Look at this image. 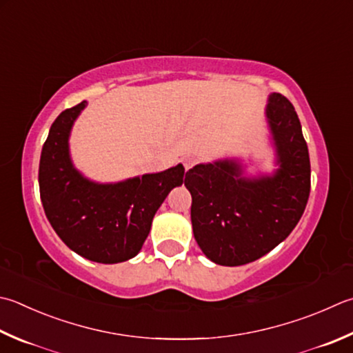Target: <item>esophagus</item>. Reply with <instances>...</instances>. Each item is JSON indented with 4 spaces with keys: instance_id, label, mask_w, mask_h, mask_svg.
I'll return each mask as SVG.
<instances>
[{
    "instance_id": "obj_1",
    "label": "esophagus",
    "mask_w": 353,
    "mask_h": 353,
    "mask_svg": "<svg viewBox=\"0 0 353 353\" xmlns=\"http://www.w3.org/2000/svg\"><path fill=\"white\" fill-rule=\"evenodd\" d=\"M196 163H198V158L194 157V155L184 157V159H183V164H184V169H185V170H189V169L194 168V165H195Z\"/></svg>"
}]
</instances>
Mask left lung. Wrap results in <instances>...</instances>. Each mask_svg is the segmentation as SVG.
<instances>
[{
    "label": "left lung",
    "mask_w": 353,
    "mask_h": 353,
    "mask_svg": "<svg viewBox=\"0 0 353 353\" xmlns=\"http://www.w3.org/2000/svg\"><path fill=\"white\" fill-rule=\"evenodd\" d=\"M265 115L280 164L274 175L245 178L234 159L198 164L185 175L195 239L216 264L243 265L275 249L307 204L310 159L294 105L272 94Z\"/></svg>",
    "instance_id": "obj_1"
}]
</instances>
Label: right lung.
<instances>
[{"instance_id":"1","label":"right lung","mask_w":353,"mask_h":353,"mask_svg":"<svg viewBox=\"0 0 353 353\" xmlns=\"http://www.w3.org/2000/svg\"><path fill=\"white\" fill-rule=\"evenodd\" d=\"M85 101L53 121L39 159V196L53 230L69 249L95 263L134 258L148 238L159 205L181 185L183 164L115 184H98L73 168L69 135ZM188 175V174H185Z\"/></svg>"}]
</instances>
